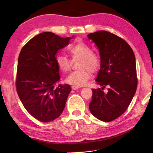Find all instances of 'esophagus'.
<instances>
[{
    "mask_svg": "<svg viewBox=\"0 0 153 153\" xmlns=\"http://www.w3.org/2000/svg\"><path fill=\"white\" fill-rule=\"evenodd\" d=\"M71 89H72L73 90H77V89H79V87H78V86H75V85H74V86L71 87Z\"/></svg>",
    "mask_w": 153,
    "mask_h": 153,
    "instance_id": "esophagus-1",
    "label": "esophagus"
}]
</instances>
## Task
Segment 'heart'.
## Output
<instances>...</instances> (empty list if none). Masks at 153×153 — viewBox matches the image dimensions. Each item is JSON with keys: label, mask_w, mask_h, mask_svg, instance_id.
Listing matches in <instances>:
<instances>
[{"label": "heart", "mask_w": 153, "mask_h": 153, "mask_svg": "<svg viewBox=\"0 0 153 153\" xmlns=\"http://www.w3.org/2000/svg\"><path fill=\"white\" fill-rule=\"evenodd\" d=\"M67 51L72 60L79 59L78 68L79 70L71 72L66 77L65 82L70 85L83 86L91 77V71L96 72L100 66V58L97 53L92 52L89 45L82 41H76L67 48ZM56 64L59 70L68 72L71 68L70 60L64 56H58Z\"/></svg>", "instance_id": "obj_1"}]
</instances>
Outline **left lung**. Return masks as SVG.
Here are the masks:
<instances>
[{
    "mask_svg": "<svg viewBox=\"0 0 153 153\" xmlns=\"http://www.w3.org/2000/svg\"><path fill=\"white\" fill-rule=\"evenodd\" d=\"M99 50L100 69L96 78L102 88L93 89L89 110L101 121L111 122L123 114L134 98L137 85L135 57L122 38L106 31L90 33ZM108 87V91L103 89Z\"/></svg>",
    "mask_w": 153,
    "mask_h": 153,
    "instance_id": "obj_1",
    "label": "left lung"
}]
</instances>
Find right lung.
Here are the masks:
<instances>
[{"instance_id": "add662e5", "label": "right lung", "mask_w": 153, "mask_h": 153, "mask_svg": "<svg viewBox=\"0 0 153 153\" xmlns=\"http://www.w3.org/2000/svg\"><path fill=\"white\" fill-rule=\"evenodd\" d=\"M74 37L43 32L29 41L19 53L16 90L25 108L41 122L58 118L66 105L71 89L68 84L55 87L60 77L56 60L58 50Z\"/></svg>"}]
</instances>
